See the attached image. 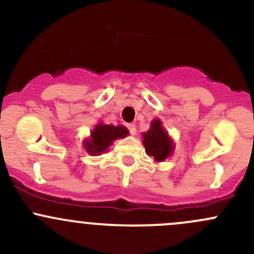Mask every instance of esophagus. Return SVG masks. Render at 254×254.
<instances>
[{
	"instance_id": "obj_1",
	"label": "esophagus",
	"mask_w": 254,
	"mask_h": 254,
	"mask_svg": "<svg viewBox=\"0 0 254 254\" xmlns=\"http://www.w3.org/2000/svg\"><path fill=\"white\" fill-rule=\"evenodd\" d=\"M127 130H129L130 135L136 134V125L135 124H127Z\"/></svg>"
}]
</instances>
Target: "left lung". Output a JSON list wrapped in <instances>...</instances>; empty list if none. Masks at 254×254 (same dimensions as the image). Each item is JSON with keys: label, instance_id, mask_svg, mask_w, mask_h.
<instances>
[{"label": "left lung", "instance_id": "left-lung-1", "mask_svg": "<svg viewBox=\"0 0 254 254\" xmlns=\"http://www.w3.org/2000/svg\"><path fill=\"white\" fill-rule=\"evenodd\" d=\"M142 142L146 148V153L152 156L157 162L165 161L173 150L172 141L158 119L153 120L151 129L143 134Z\"/></svg>", "mask_w": 254, "mask_h": 254}]
</instances>
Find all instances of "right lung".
<instances>
[{"label":"right lung","mask_w":254,"mask_h":254,"mask_svg":"<svg viewBox=\"0 0 254 254\" xmlns=\"http://www.w3.org/2000/svg\"><path fill=\"white\" fill-rule=\"evenodd\" d=\"M129 134L127 127H114V125L99 124L91 132V139L84 142V147L91 155H99L109 147V145L117 139H122Z\"/></svg>","instance_id":"obj_1"}]
</instances>
